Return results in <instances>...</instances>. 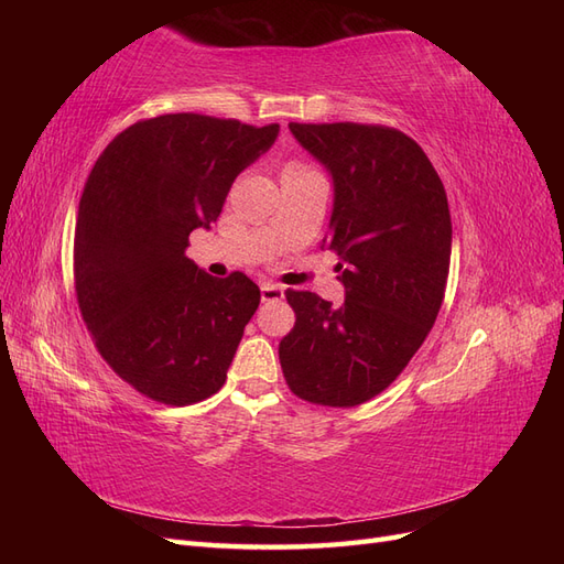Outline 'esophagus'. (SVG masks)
I'll return each mask as SVG.
<instances>
[{"label": "esophagus", "instance_id": "esophagus-1", "mask_svg": "<svg viewBox=\"0 0 564 564\" xmlns=\"http://www.w3.org/2000/svg\"><path fill=\"white\" fill-rule=\"evenodd\" d=\"M284 296V286L272 284V282H263L261 284V299L263 301H278Z\"/></svg>", "mask_w": 564, "mask_h": 564}]
</instances>
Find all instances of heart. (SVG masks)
Masks as SVG:
<instances>
[{
	"label": "heart",
	"instance_id": "1",
	"mask_svg": "<svg viewBox=\"0 0 564 564\" xmlns=\"http://www.w3.org/2000/svg\"><path fill=\"white\" fill-rule=\"evenodd\" d=\"M301 169H305V166L299 164V162H289V164L284 166V174H294V172H301Z\"/></svg>",
	"mask_w": 564,
	"mask_h": 564
}]
</instances>
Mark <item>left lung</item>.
Masks as SVG:
<instances>
[{"label":"left lung","mask_w":564,"mask_h":564,"mask_svg":"<svg viewBox=\"0 0 564 564\" xmlns=\"http://www.w3.org/2000/svg\"><path fill=\"white\" fill-rule=\"evenodd\" d=\"M334 183L329 237L346 301L286 292L280 365L294 395L355 406L379 395L433 329L449 275L445 185L416 141L373 124H289Z\"/></svg>","instance_id":"obj_1"}]
</instances>
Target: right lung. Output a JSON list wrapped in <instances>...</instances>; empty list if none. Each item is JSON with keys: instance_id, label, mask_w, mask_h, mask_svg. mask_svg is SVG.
Masks as SVG:
<instances>
[{"instance_id": "1", "label": "right lung", "mask_w": 564, "mask_h": 564, "mask_svg": "<svg viewBox=\"0 0 564 564\" xmlns=\"http://www.w3.org/2000/svg\"><path fill=\"white\" fill-rule=\"evenodd\" d=\"M195 112L135 122L108 143L79 199L75 286L98 352L145 398L193 404L226 383L261 289L245 272L212 278L185 256L230 185L278 141Z\"/></svg>"}]
</instances>
